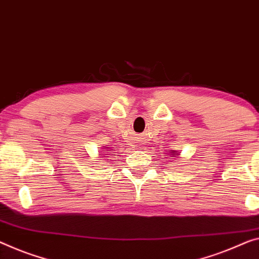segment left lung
<instances>
[{"label": "left lung", "instance_id": "obj_1", "mask_svg": "<svg viewBox=\"0 0 259 259\" xmlns=\"http://www.w3.org/2000/svg\"><path fill=\"white\" fill-rule=\"evenodd\" d=\"M170 153H171V154H174V155H175V154H178V152H176V150H171Z\"/></svg>", "mask_w": 259, "mask_h": 259}]
</instances>
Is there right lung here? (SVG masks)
<instances>
[{"label":"right lung","instance_id":"right-lung-1","mask_svg":"<svg viewBox=\"0 0 259 259\" xmlns=\"http://www.w3.org/2000/svg\"><path fill=\"white\" fill-rule=\"evenodd\" d=\"M105 148H107V147H105ZM104 152H106V150H104ZM107 152H111V150H107Z\"/></svg>","mask_w":259,"mask_h":259}]
</instances>
